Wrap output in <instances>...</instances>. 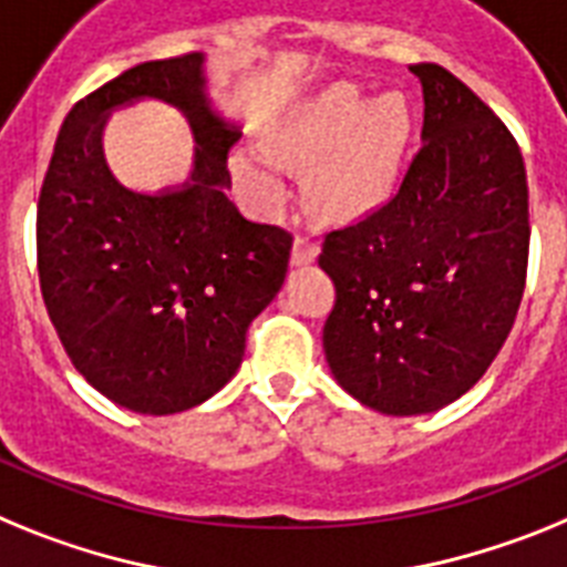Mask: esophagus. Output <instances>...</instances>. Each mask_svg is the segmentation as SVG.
<instances>
[{"mask_svg":"<svg viewBox=\"0 0 567 567\" xmlns=\"http://www.w3.org/2000/svg\"><path fill=\"white\" fill-rule=\"evenodd\" d=\"M318 258V244L312 238H295L292 244V267H309Z\"/></svg>","mask_w":567,"mask_h":567,"instance_id":"34e87169","label":"esophagus"}]
</instances>
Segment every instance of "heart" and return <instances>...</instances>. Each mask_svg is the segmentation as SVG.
I'll use <instances>...</instances> for the list:
<instances>
[{
  "mask_svg": "<svg viewBox=\"0 0 567 567\" xmlns=\"http://www.w3.org/2000/svg\"><path fill=\"white\" fill-rule=\"evenodd\" d=\"M414 113L400 93L369 96L352 82H334L295 104L269 127V147L295 164H311L309 198L327 221L354 224L389 204L398 187ZM233 167L258 198L280 193L272 162L238 150Z\"/></svg>",
  "mask_w": 567,
  "mask_h": 567,
  "instance_id": "heart-1",
  "label": "heart"
}]
</instances>
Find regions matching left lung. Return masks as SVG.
<instances>
[{
  "label": "left lung",
  "instance_id": "obj_1",
  "mask_svg": "<svg viewBox=\"0 0 567 567\" xmlns=\"http://www.w3.org/2000/svg\"><path fill=\"white\" fill-rule=\"evenodd\" d=\"M423 84V150L392 202L329 233L323 327L332 378L392 417L463 398L503 349L528 267V178L514 135L440 64Z\"/></svg>",
  "mask_w": 567,
  "mask_h": 567
}]
</instances>
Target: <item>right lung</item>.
<instances>
[{
	"label": "right lung",
	"instance_id": "right-lung-1",
	"mask_svg": "<svg viewBox=\"0 0 567 567\" xmlns=\"http://www.w3.org/2000/svg\"><path fill=\"white\" fill-rule=\"evenodd\" d=\"M207 56L144 62L90 93L59 130L37 213L39 287L64 352L135 414H178L218 394L252 318L284 287L292 235L227 198L240 122L209 99ZM169 103L194 133V167L158 194L124 188L103 155L115 109Z\"/></svg>",
	"mask_w": 567,
	"mask_h": 567
}]
</instances>
